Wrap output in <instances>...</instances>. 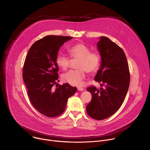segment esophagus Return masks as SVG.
<instances>
[{
    "label": "esophagus",
    "instance_id": "34e87169",
    "mask_svg": "<svg viewBox=\"0 0 150 150\" xmlns=\"http://www.w3.org/2000/svg\"><path fill=\"white\" fill-rule=\"evenodd\" d=\"M77 89H78V90L79 91H82L84 90V89H83V88L80 87H77Z\"/></svg>",
    "mask_w": 150,
    "mask_h": 150
}]
</instances>
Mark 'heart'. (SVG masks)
<instances>
[{"label": "heart", "instance_id": "1", "mask_svg": "<svg viewBox=\"0 0 150 150\" xmlns=\"http://www.w3.org/2000/svg\"><path fill=\"white\" fill-rule=\"evenodd\" d=\"M70 56L73 59H78L77 70H71L65 74L63 80L69 83L78 86L81 85L85 77V72L93 73L97 71L100 63V57L96 52H90V49L82 43H78L68 49ZM57 65L62 70H67L70 65V59L65 54L60 53L56 57Z\"/></svg>", "mask_w": 150, "mask_h": 150}]
</instances>
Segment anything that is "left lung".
<instances>
[{
    "label": "left lung",
    "mask_w": 150,
    "mask_h": 150,
    "mask_svg": "<svg viewBox=\"0 0 150 150\" xmlns=\"http://www.w3.org/2000/svg\"><path fill=\"white\" fill-rule=\"evenodd\" d=\"M97 46L101 62L94 79L104 87L100 90L95 87L87 88L92 100L86 109L91 117L103 120L120 108L129 88L130 74L126 55L115 42L101 36Z\"/></svg>",
    "instance_id": "obj_1"
}]
</instances>
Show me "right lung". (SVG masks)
<instances>
[{"label":"right lung","instance_id":"right-lung-1","mask_svg":"<svg viewBox=\"0 0 150 150\" xmlns=\"http://www.w3.org/2000/svg\"><path fill=\"white\" fill-rule=\"evenodd\" d=\"M72 38L69 36L47 35L31 46L25 60L23 78L30 102L38 112L47 117L61 115L68 99L77 90L68 83L53 88L59 81L56 57L60 46Z\"/></svg>","mask_w":150,"mask_h":150}]
</instances>
